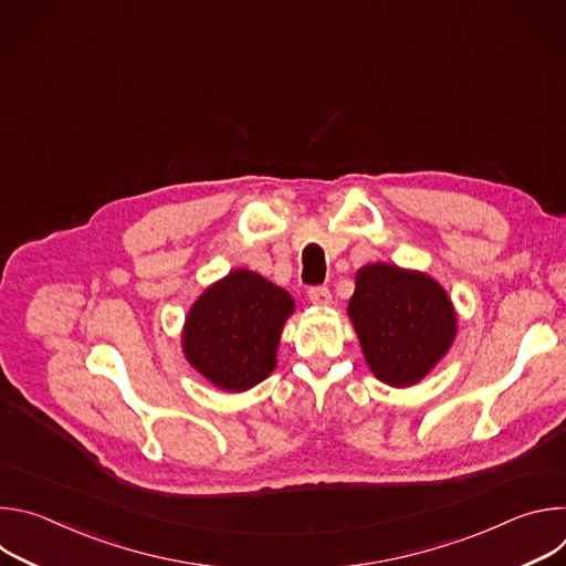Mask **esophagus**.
<instances>
[{
    "instance_id": "obj_1",
    "label": "esophagus",
    "mask_w": 566,
    "mask_h": 566,
    "mask_svg": "<svg viewBox=\"0 0 566 566\" xmlns=\"http://www.w3.org/2000/svg\"><path fill=\"white\" fill-rule=\"evenodd\" d=\"M308 300H311L313 304H317V306H329V304H332V291H329V286H325V284L311 286V289H308Z\"/></svg>"
}]
</instances>
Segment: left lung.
Here are the masks:
<instances>
[{
  "mask_svg": "<svg viewBox=\"0 0 566 566\" xmlns=\"http://www.w3.org/2000/svg\"><path fill=\"white\" fill-rule=\"evenodd\" d=\"M349 317L367 365L391 387L421 380L450 349L457 329L454 308L432 277L389 264L358 271Z\"/></svg>",
  "mask_w": 566,
  "mask_h": 566,
  "instance_id": "8db88e82",
  "label": "left lung"
}]
</instances>
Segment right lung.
Here are the masks:
<instances>
[{"mask_svg":"<svg viewBox=\"0 0 566 566\" xmlns=\"http://www.w3.org/2000/svg\"><path fill=\"white\" fill-rule=\"evenodd\" d=\"M293 297L253 271H232L190 308L184 352L190 365L226 391L262 382L277 358V343Z\"/></svg>","mask_w":566,"mask_h":566,"instance_id":"1","label":"right lung"}]
</instances>
